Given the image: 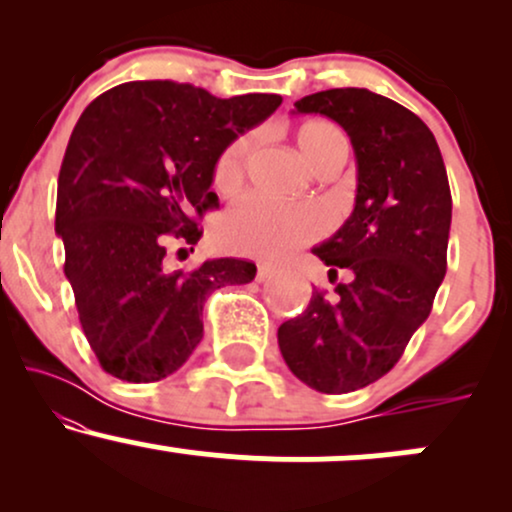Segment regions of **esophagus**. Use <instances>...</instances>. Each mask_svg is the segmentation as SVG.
Listing matches in <instances>:
<instances>
[{"mask_svg": "<svg viewBox=\"0 0 512 512\" xmlns=\"http://www.w3.org/2000/svg\"><path fill=\"white\" fill-rule=\"evenodd\" d=\"M274 276V267H269V264H260V267H257V281H267V279H272Z\"/></svg>", "mask_w": 512, "mask_h": 512, "instance_id": "34e87169", "label": "esophagus"}]
</instances>
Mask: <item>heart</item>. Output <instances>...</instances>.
<instances>
[{
  "mask_svg": "<svg viewBox=\"0 0 512 512\" xmlns=\"http://www.w3.org/2000/svg\"><path fill=\"white\" fill-rule=\"evenodd\" d=\"M255 146L252 134L233 139L221 151L214 166V187L221 192L233 190L245 175V166ZM296 146L303 161L317 170L334 158H346L344 132L325 120H310L298 127ZM327 228V214L315 204H279L248 195L238 199L223 221L221 238L228 250L260 260H284L310 240L320 238Z\"/></svg>",
  "mask_w": 512,
  "mask_h": 512,
  "instance_id": "obj_1",
  "label": "heart"
}]
</instances>
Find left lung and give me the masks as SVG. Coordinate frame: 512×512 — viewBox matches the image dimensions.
I'll list each match as a JSON object with an SVG mask.
<instances>
[{"instance_id":"left-lung-1","label":"left lung","mask_w":512,"mask_h":512,"mask_svg":"<svg viewBox=\"0 0 512 512\" xmlns=\"http://www.w3.org/2000/svg\"><path fill=\"white\" fill-rule=\"evenodd\" d=\"M296 113L332 117L356 154V207L313 250L337 296L315 291L279 327V349L298 380L325 395L361 390L395 368L426 322L448 269L452 197L443 156L419 115L368 88H330Z\"/></svg>"}]
</instances>
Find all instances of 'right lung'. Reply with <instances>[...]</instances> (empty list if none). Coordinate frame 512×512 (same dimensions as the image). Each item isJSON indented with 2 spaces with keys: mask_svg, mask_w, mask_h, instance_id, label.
I'll use <instances>...</instances> for the list:
<instances>
[{
  "mask_svg": "<svg viewBox=\"0 0 512 512\" xmlns=\"http://www.w3.org/2000/svg\"><path fill=\"white\" fill-rule=\"evenodd\" d=\"M279 105L276 93L216 98L166 79L120 84L81 113L57 180L55 231L105 373L168 378L202 342L211 293L255 279V264L233 257L170 272L166 250L197 245L199 219L219 204L211 180L221 151Z\"/></svg>",
  "mask_w": 512,
  "mask_h": 512,
  "instance_id": "obj_1",
  "label": "right lung"
}]
</instances>
